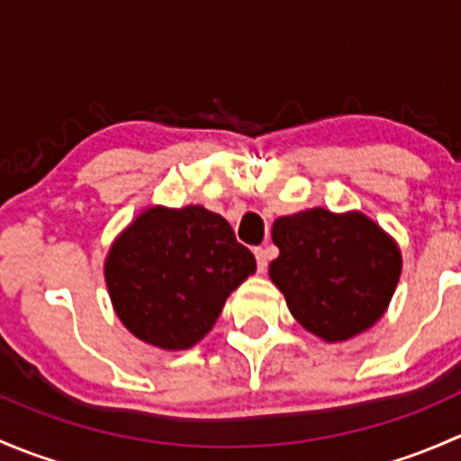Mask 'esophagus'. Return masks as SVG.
I'll return each mask as SVG.
<instances>
[{
    "label": "esophagus",
    "instance_id": "obj_1",
    "mask_svg": "<svg viewBox=\"0 0 461 461\" xmlns=\"http://www.w3.org/2000/svg\"><path fill=\"white\" fill-rule=\"evenodd\" d=\"M254 257H257L258 272H265V269H267V260H269V257H267V249L257 248V249H254Z\"/></svg>",
    "mask_w": 461,
    "mask_h": 461
}]
</instances>
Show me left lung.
Masks as SVG:
<instances>
[{
  "mask_svg": "<svg viewBox=\"0 0 461 461\" xmlns=\"http://www.w3.org/2000/svg\"><path fill=\"white\" fill-rule=\"evenodd\" d=\"M272 240L278 258L269 263V278L308 332L330 343L348 341L385 312L402 252L368 216L305 209L276 218Z\"/></svg>",
  "mask_w": 461,
  "mask_h": 461,
  "instance_id": "1",
  "label": "left lung"
}]
</instances>
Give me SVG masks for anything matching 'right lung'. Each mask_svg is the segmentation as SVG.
Here are the masks:
<instances>
[{
	"instance_id": "1",
	"label": "right lung",
	"mask_w": 461,
	"mask_h": 461,
	"mask_svg": "<svg viewBox=\"0 0 461 461\" xmlns=\"http://www.w3.org/2000/svg\"><path fill=\"white\" fill-rule=\"evenodd\" d=\"M257 272L230 222L201 204L149 207L115 239L104 263L124 328L162 350H187L213 328L227 296Z\"/></svg>"
}]
</instances>
